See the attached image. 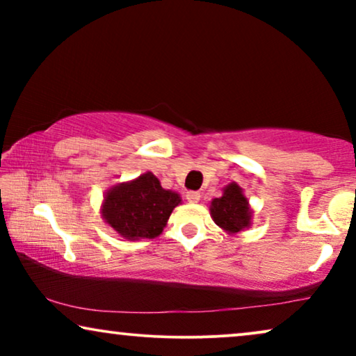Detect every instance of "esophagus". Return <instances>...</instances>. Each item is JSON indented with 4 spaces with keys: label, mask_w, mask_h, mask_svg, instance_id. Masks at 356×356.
<instances>
[{
    "label": "esophagus",
    "mask_w": 356,
    "mask_h": 356,
    "mask_svg": "<svg viewBox=\"0 0 356 356\" xmlns=\"http://www.w3.org/2000/svg\"><path fill=\"white\" fill-rule=\"evenodd\" d=\"M186 199L189 202H199V199H201V194H199L197 191H188Z\"/></svg>",
    "instance_id": "1"
}]
</instances>
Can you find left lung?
I'll list each match as a JSON object with an SVG mask.
<instances>
[{
	"mask_svg": "<svg viewBox=\"0 0 356 356\" xmlns=\"http://www.w3.org/2000/svg\"><path fill=\"white\" fill-rule=\"evenodd\" d=\"M211 216L222 230L232 235L251 225L252 211L243 189L236 183H230L223 188L220 197L212 199Z\"/></svg>",
	"mask_w": 356,
	"mask_h": 356,
	"instance_id": "8db88e82",
	"label": "left lung"
}]
</instances>
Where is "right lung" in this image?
I'll return each mask as SVG.
<instances>
[{"instance_id": "add662e5", "label": "right lung", "mask_w": 356, "mask_h": 356, "mask_svg": "<svg viewBox=\"0 0 356 356\" xmlns=\"http://www.w3.org/2000/svg\"><path fill=\"white\" fill-rule=\"evenodd\" d=\"M179 202L178 193L163 189L159 178L147 172L108 189L102 204V217L126 240H152L163 232L170 213Z\"/></svg>"}]
</instances>
